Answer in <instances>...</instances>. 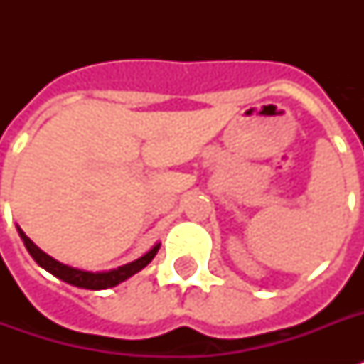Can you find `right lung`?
Wrapping results in <instances>:
<instances>
[{
  "label": "right lung",
  "mask_w": 364,
  "mask_h": 364,
  "mask_svg": "<svg viewBox=\"0 0 364 364\" xmlns=\"http://www.w3.org/2000/svg\"><path fill=\"white\" fill-rule=\"evenodd\" d=\"M18 234L22 242H24L26 249H28V253L33 257L37 264L45 268L47 272H50L53 276H56L62 282L70 283V285H75V287L81 289H90V291H100V289H109L119 285L121 282L128 279L130 276H134L136 272H139L141 268L151 262L154 259V255L159 251L160 245H154L147 255H143L141 259L134 260L130 264H124L121 268H117V270H109V272H85V270H77V268H71L68 264H62L58 260H54L53 257H48L47 253H43L41 249L37 247L36 243L31 242L28 236H26L22 230L18 228Z\"/></svg>",
  "instance_id": "right-lung-1"
}]
</instances>
